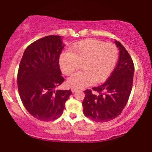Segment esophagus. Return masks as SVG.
Returning <instances> with one entry per match:
<instances>
[{
	"instance_id": "1",
	"label": "esophagus",
	"mask_w": 152,
	"mask_h": 152,
	"mask_svg": "<svg viewBox=\"0 0 152 152\" xmlns=\"http://www.w3.org/2000/svg\"><path fill=\"white\" fill-rule=\"evenodd\" d=\"M71 90H72V92H77V89H75V88H72L71 89Z\"/></svg>"
}]
</instances>
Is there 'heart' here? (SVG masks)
<instances>
[{
  "label": "heart",
  "mask_w": 152,
  "mask_h": 152,
  "mask_svg": "<svg viewBox=\"0 0 152 152\" xmlns=\"http://www.w3.org/2000/svg\"><path fill=\"white\" fill-rule=\"evenodd\" d=\"M118 49L114 44L96 40H82L70 48L69 53L60 55V69L66 75H71L81 65L82 71L72 75L67 81L72 88L82 89L92 82L104 81L115 68Z\"/></svg>",
  "instance_id": "b5f03b06"
}]
</instances>
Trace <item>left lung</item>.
I'll use <instances>...</instances> for the list:
<instances>
[{"label":"left lung","mask_w":152,"mask_h":152,"mask_svg":"<svg viewBox=\"0 0 152 152\" xmlns=\"http://www.w3.org/2000/svg\"><path fill=\"white\" fill-rule=\"evenodd\" d=\"M119 48L118 63L109 79L103 85L92 87L97 92L85 91L83 102V113L94 122H105L122 113L129 99L133 84L134 66L126 50L119 41H115Z\"/></svg>","instance_id":"obj_1"}]
</instances>
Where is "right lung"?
<instances>
[{
    "label": "right lung",
    "instance_id": "right-lung-1",
    "mask_svg": "<svg viewBox=\"0 0 152 152\" xmlns=\"http://www.w3.org/2000/svg\"><path fill=\"white\" fill-rule=\"evenodd\" d=\"M64 46L61 36H45L27 47L20 62V97L27 111L40 120L60 117L72 94L71 90H55L65 80L59 65Z\"/></svg>",
    "mask_w": 152,
    "mask_h": 152
}]
</instances>
